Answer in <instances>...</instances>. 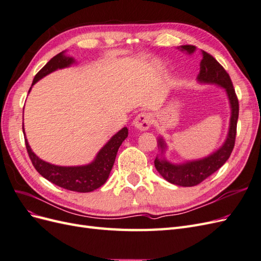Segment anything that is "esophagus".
Listing matches in <instances>:
<instances>
[{
	"label": "esophagus",
	"instance_id": "1",
	"mask_svg": "<svg viewBox=\"0 0 261 261\" xmlns=\"http://www.w3.org/2000/svg\"><path fill=\"white\" fill-rule=\"evenodd\" d=\"M133 124L139 130H147L152 124V116L148 113H139Z\"/></svg>",
	"mask_w": 261,
	"mask_h": 261
}]
</instances>
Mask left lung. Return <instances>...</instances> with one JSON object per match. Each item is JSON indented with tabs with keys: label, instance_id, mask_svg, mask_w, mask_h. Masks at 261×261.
<instances>
[{
	"label": "left lung",
	"instance_id": "obj_1",
	"mask_svg": "<svg viewBox=\"0 0 261 261\" xmlns=\"http://www.w3.org/2000/svg\"><path fill=\"white\" fill-rule=\"evenodd\" d=\"M180 50L191 54L196 50V48L194 45H181ZM197 80L200 83L217 84L223 87L226 90L228 100H230L232 114L230 121V130H228V135L224 145L211 155L201 160L186 162L179 165L171 164L167 160L155 158L154 167L156 171L163 176V178L172 184L185 187L200 184L202 180L213 174L227 161L235 145L236 126H238L240 111L239 99L235 93L230 75L227 74L223 66L211 54L204 51H202V60L200 62V69L198 76H197ZM159 146L163 152V150L165 149V144L162 139H159Z\"/></svg>",
	"mask_w": 261,
	"mask_h": 261
}]
</instances>
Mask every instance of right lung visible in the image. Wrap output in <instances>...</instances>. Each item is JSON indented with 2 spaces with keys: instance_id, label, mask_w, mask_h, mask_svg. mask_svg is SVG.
I'll list each match as a JSON object with an SVG mask.
<instances>
[{
  "instance_id": "obj_1",
  "label": "right lung",
  "mask_w": 261,
  "mask_h": 261,
  "mask_svg": "<svg viewBox=\"0 0 261 261\" xmlns=\"http://www.w3.org/2000/svg\"><path fill=\"white\" fill-rule=\"evenodd\" d=\"M73 62L74 60L72 58L65 57L64 52L57 54L37 73L33 85L58 68L69 66ZM127 135L128 129L126 127L122 128L100 150L93 162L88 165H83V167H58V165L50 164L39 159L33 152L27 139H25V144L33 165L44 178L62 188L68 189V191L89 193L99 188L107 181L114 164L117 150Z\"/></svg>"
}]
</instances>
